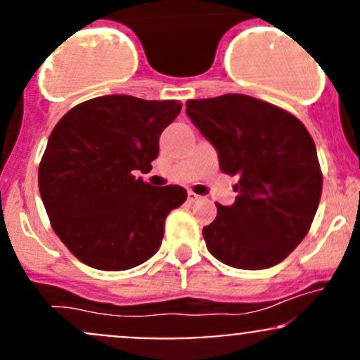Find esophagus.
<instances>
[{"instance_id":"1","label":"esophagus","mask_w":360,"mask_h":360,"mask_svg":"<svg viewBox=\"0 0 360 360\" xmlns=\"http://www.w3.org/2000/svg\"><path fill=\"white\" fill-rule=\"evenodd\" d=\"M200 195H197V193H193V191H188V202L190 203H195V202H198L200 200Z\"/></svg>"}]
</instances>
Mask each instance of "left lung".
Returning a JSON list of instances; mask_svg holds the SVG:
<instances>
[{
  "label": "left lung",
  "mask_w": 360,
  "mask_h": 360,
  "mask_svg": "<svg viewBox=\"0 0 360 360\" xmlns=\"http://www.w3.org/2000/svg\"><path fill=\"white\" fill-rule=\"evenodd\" d=\"M212 143L224 174L238 176L237 200L216 203L203 226L209 252L240 270L275 266L308 233L322 193V170L307 127L282 108L242 94L186 103Z\"/></svg>",
  "instance_id": "obj_1"
}]
</instances>
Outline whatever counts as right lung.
I'll list each match as a JSON object with an SVG mask.
<instances>
[{"label":"right lung","instance_id":"right-lung-1","mask_svg":"<svg viewBox=\"0 0 360 360\" xmlns=\"http://www.w3.org/2000/svg\"><path fill=\"white\" fill-rule=\"evenodd\" d=\"M181 108L179 101L103 96L53 127L39 162V195L53 231L82 263L122 271L160 249L167 216L186 190L155 188L134 174L150 172L160 134Z\"/></svg>","mask_w":360,"mask_h":360}]
</instances>
